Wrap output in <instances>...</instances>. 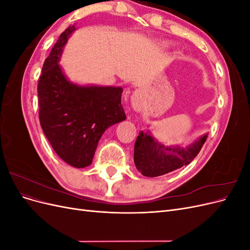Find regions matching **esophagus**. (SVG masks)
<instances>
[{
  "label": "esophagus",
  "mask_w": 250,
  "mask_h": 250,
  "mask_svg": "<svg viewBox=\"0 0 250 250\" xmlns=\"http://www.w3.org/2000/svg\"><path fill=\"white\" fill-rule=\"evenodd\" d=\"M131 105L135 111H140L142 109V101L139 93H134L131 97Z\"/></svg>",
  "instance_id": "obj_1"
}]
</instances>
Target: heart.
<instances>
[{"mask_svg": "<svg viewBox=\"0 0 250 250\" xmlns=\"http://www.w3.org/2000/svg\"><path fill=\"white\" fill-rule=\"evenodd\" d=\"M166 44V46H169V43H165Z\"/></svg>", "mask_w": 250, "mask_h": 250, "instance_id": "obj_1", "label": "heart"}]
</instances>
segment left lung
Listing matches in <instances>:
<instances>
[{
    "label": "left lung",
    "instance_id": "1",
    "mask_svg": "<svg viewBox=\"0 0 250 250\" xmlns=\"http://www.w3.org/2000/svg\"><path fill=\"white\" fill-rule=\"evenodd\" d=\"M207 138L208 134H204L188 147L165 146L149 131H141L134 144V165L144 176L165 175L190 164L199 153Z\"/></svg>",
    "mask_w": 250,
    "mask_h": 250
}]
</instances>
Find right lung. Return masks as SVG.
<instances>
[{
  "label": "right lung",
  "instance_id": "1",
  "mask_svg": "<svg viewBox=\"0 0 250 250\" xmlns=\"http://www.w3.org/2000/svg\"><path fill=\"white\" fill-rule=\"evenodd\" d=\"M75 30L67 27L44 60L37 84L39 117L57 155L75 168H84L92 164L104 131L126 115L121 104L122 87L78 85L66 79L58 62Z\"/></svg>",
  "mask_w": 250,
  "mask_h": 250
}]
</instances>
